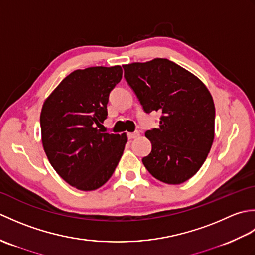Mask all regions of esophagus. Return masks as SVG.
I'll return each instance as SVG.
<instances>
[{
    "label": "esophagus",
    "instance_id": "obj_1",
    "mask_svg": "<svg viewBox=\"0 0 255 255\" xmlns=\"http://www.w3.org/2000/svg\"><path fill=\"white\" fill-rule=\"evenodd\" d=\"M139 136V132L138 131H134V132H128L127 133V137L129 140H132V139H136Z\"/></svg>",
    "mask_w": 255,
    "mask_h": 255
}]
</instances>
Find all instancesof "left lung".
<instances>
[{
	"label": "left lung",
	"instance_id": "8db88e82",
	"mask_svg": "<svg viewBox=\"0 0 255 255\" xmlns=\"http://www.w3.org/2000/svg\"><path fill=\"white\" fill-rule=\"evenodd\" d=\"M145 113L160 112L158 128L145 131L152 150L142 159L156 180L181 184L202 167L215 137V104L197 77L167 59L123 66Z\"/></svg>",
	"mask_w": 255,
	"mask_h": 255
}]
</instances>
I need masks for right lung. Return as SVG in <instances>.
I'll return each mask as SVG.
<instances>
[{
	"label": "right lung",
	"mask_w": 255,
	"mask_h": 255,
	"mask_svg": "<svg viewBox=\"0 0 255 255\" xmlns=\"http://www.w3.org/2000/svg\"><path fill=\"white\" fill-rule=\"evenodd\" d=\"M123 69L75 70L47 97L40 113L41 141L53 169L80 191H94L110 180L121 160L126 133L102 131L111 91Z\"/></svg>",
	"instance_id": "right-lung-1"
}]
</instances>
